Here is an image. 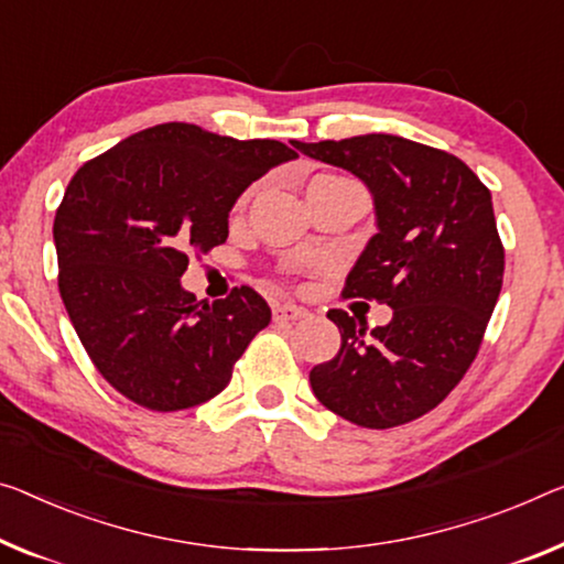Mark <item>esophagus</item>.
<instances>
[{"instance_id":"1","label":"esophagus","mask_w":564,"mask_h":564,"mask_svg":"<svg viewBox=\"0 0 564 564\" xmlns=\"http://www.w3.org/2000/svg\"><path fill=\"white\" fill-rule=\"evenodd\" d=\"M272 315L276 323H294V319L307 317V310L300 305H292V302H276L272 307Z\"/></svg>"}]
</instances>
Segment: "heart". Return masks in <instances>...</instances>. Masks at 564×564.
Returning a JSON list of instances; mask_svg holds the SVG:
<instances>
[{
	"label": "heart",
	"instance_id": "heart-1",
	"mask_svg": "<svg viewBox=\"0 0 564 564\" xmlns=\"http://www.w3.org/2000/svg\"><path fill=\"white\" fill-rule=\"evenodd\" d=\"M333 178H335V176H333Z\"/></svg>",
	"mask_w": 564,
	"mask_h": 564
}]
</instances>
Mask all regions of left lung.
Listing matches in <instances>:
<instances>
[{
    "label": "left lung",
    "mask_w": 564,
    "mask_h": 564,
    "mask_svg": "<svg viewBox=\"0 0 564 564\" xmlns=\"http://www.w3.org/2000/svg\"><path fill=\"white\" fill-rule=\"evenodd\" d=\"M292 145L368 186L378 234L343 294L393 310L372 330L327 312L343 343L310 370L312 393L362 429L401 426L436 409L479 352L505 276L491 194L462 159L401 135Z\"/></svg>",
    "instance_id": "left-lung-1"
}]
</instances>
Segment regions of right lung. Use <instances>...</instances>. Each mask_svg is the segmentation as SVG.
<instances>
[{"label": "right lung", "mask_w": 564, "mask_h": 564, "mask_svg": "<svg viewBox=\"0 0 564 564\" xmlns=\"http://www.w3.org/2000/svg\"><path fill=\"white\" fill-rule=\"evenodd\" d=\"M280 141H237L194 123L128 135L77 169L55 214L59 297L100 376L151 411L219 395L272 310L252 288L198 302L188 254L229 237L237 198L284 161Z\"/></svg>", "instance_id": "obj_1"}]
</instances>
